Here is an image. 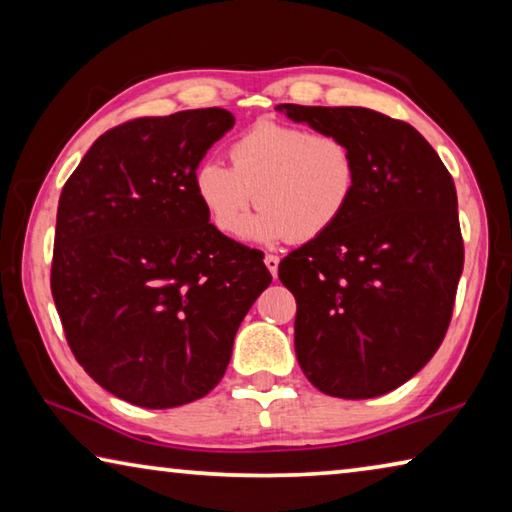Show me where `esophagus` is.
Returning a JSON list of instances; mask_svg holds the SVG:
<instances>
[{
	"label": "esophagus",
	"mask_w": 512,
	"mask_h": 512,
	"mask_svg": "<svg viewBox=\"0 0 512 512\" xmlns=\"http://www.w3.org/2000/svg\"><path fill=\"white\" fill-rule=\"evenodd\" d=\"M264 264H266L268 271H271V275L275 277L277 275V266H280V257H277V255H266L264 257Z\"/></svg>",
	"instance_id": "1"
}]
</instances>
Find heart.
Instances as JSON below:
<instances>
[{"instance_id":"1","label":"heart","mask_w":512,"mask_h":512,"mask_svg":"<svg viewBox=\"0 0 512 512\" xmlns=\"http://www.w3.org/2000/svg\"><path fill=\"white\" fill-rule=\"evenodd\" d=\"M230 164L205 160L194 171V192L223 235H237L255 200L263 210L244 226L262 244H296L327 235L350 210L359 164L336 133L262 119L230 144Z\"/></svg>"}]
</instances>
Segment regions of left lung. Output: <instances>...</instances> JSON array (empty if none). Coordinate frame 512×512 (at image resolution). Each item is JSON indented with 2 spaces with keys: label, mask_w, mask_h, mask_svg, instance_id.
<instances>
[{
  "label": "left lung",
  "mask_w": 512,
  "mask_h": 512,
  "mask_svg": "<svg viewBox=\"0 0 512 512\" xmlns=\"http://www.w3.org/2000/svg\"><path fill=\"white\" fill-rule=\"evenodd\" d=\"M277 110L357 155L350 210L277 268L296 296V357L320 393L368 400L409 381L443 343L463 273L456 187L406 121L368 108Z\"/></svg>",
  "instance_id": "1"
}]
</instances>
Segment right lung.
<instances>
[{"mask_svg": "<svg viewBox=\"0 0 512 512\" xmlns=\"http://www.w3.org/2000/svg\"><path fill=\"white\" fill-rule=\"evenodd\" d=\"M232 126L223 108L131 119L60 194L51 296L76 361L119 400L171 409L210 393L271 284L264 257L221 235L194 192Z\"/></svg>", "mask_w": 512, "mask_h": 512, "instance_id": "right-lung-1", "label": "right lung"}]
</instances>
